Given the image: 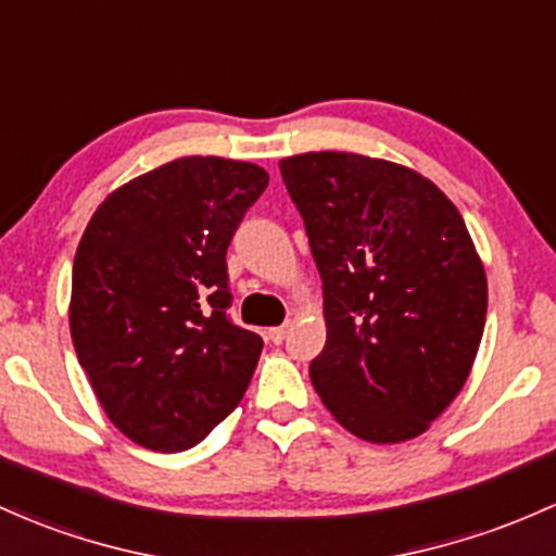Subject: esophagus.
I'll list each match as a JSON object with an SVG mask.
<instances>
[{
    "mask_svg": "<svg viewBox=\"0 0 556 556\" xmlns=\"http://www.w3.org/2000/svg\"><path fill=\"white\" fill-rule=\"evenodd\" d=\"M288 332H290V325H282V327H271V329H268V340H271L274 345H279V343H282L285 338H288Z\"/></svg>",
    "mask_w": 556,
    "mask_h": 556,
    "instance_id": "34e87169",
    "label": "esophagus"
}]
</instances>
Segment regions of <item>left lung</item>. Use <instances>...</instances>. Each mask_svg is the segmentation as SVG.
I'll return each mask as SVG.
<instances>
[{"label": "left lung", "instance_id": "left-lung-1", "mask_svg": "<svg viewBox=\"0 0 556 556\" xmlns=\"http://www.w3.org/2000/svg\"><path fill=\"white\" fill-rule=\"evenodd\" d=\"M279 170L325 288L316 393L364 441L417 438L467 382L483 338L488 285L465 218L399 163L306 152Z\"/></svg>", "mask_w": 556, "mask_h": 556}]
</instances>
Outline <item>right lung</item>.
Listing matches in <instances>:
<instances>
[{
	"mask_svg": "<svg viewBox=\"0 0 556 556\" xmlns=\"http://www.w3.org/2000/svg\"><path fill=\"white\" fill-rule=\"evenodd\" d=\"M266 185L253 163L179 157L115 189L78 242L73 345L139 446L192 448L245 395L264 340L231 321L227 248Z\"/></svg>",
	"mask_w": 556,
	"mask_h": 556,
	"instance_id": "1",
	"label": "right lung"
}]
</instances>
